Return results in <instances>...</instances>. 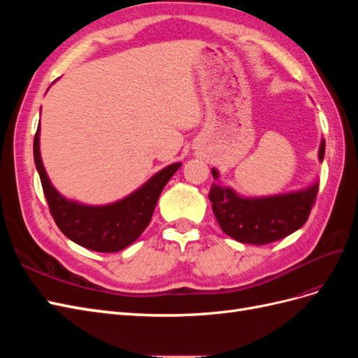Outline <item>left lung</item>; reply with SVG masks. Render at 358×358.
Segmentation results:
<instances>
[{"label": "left lung", "instance_id": "obj_1", "mask_svg": "<svg viewBox=\"0 0 358 358\" xmlns=\"http://www.w3.org/2000/svg\"><path fill=\"white\" fill-rule=\"evenodd\" d=\"M326 142L321 138L318 159L322 162ZM216 180L209 192L212 210L222 231L234 241L251 245H266L284 239L308 221L317 199L320 182L315 178L308 187L294 191L248 197L220 183L218 169H212Z\"/></svg>", "mask_w": 358, "mask_h": 358}]
</instances>
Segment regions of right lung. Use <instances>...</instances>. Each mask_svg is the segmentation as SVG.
I'll use <instances>...</instances> for the list:
<instances>
[{"label": "right lung", "mask_w": 358, "mask_h": 358, "mask_svg": "<svg viewBox=\"0 0 358 358\" xmlns=\"http://www.w3.org/2000/svg\"><path fill=\"white\" fill-rule=\"evenodd\" d=\"M34 162L50 213L70 241L96 252H119L136 242L149 225L157 201L182 162L161 169L142 187L107 204H85L64 197L52 185L40 152V125L34 137Z\"/></svg>", "instance_id": "1"}]
</instances>
